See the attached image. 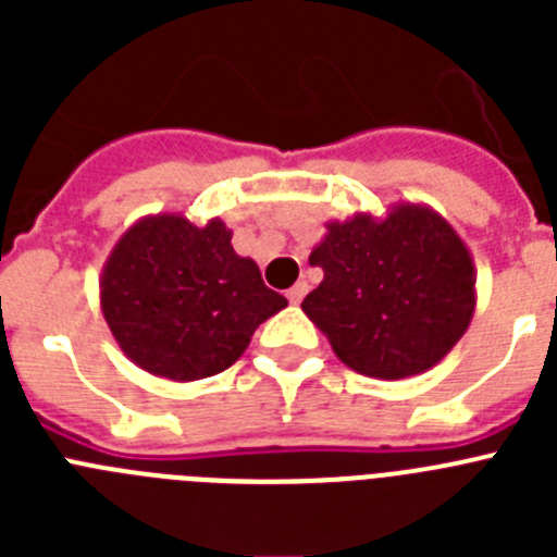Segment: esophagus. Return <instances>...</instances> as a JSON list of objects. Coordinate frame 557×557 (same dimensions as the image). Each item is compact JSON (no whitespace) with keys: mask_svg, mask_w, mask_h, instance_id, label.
Wrapping results in <instances>:
<instances>
[{"mask_svg":"<svg viewBox=\"0 0 557 557\" xmlns=\"http://www.w3.org/2000/svg\"><path fill=\"white\" fill-rule=\"evenodd\" d=\"M307 289H309L307 282H298V284H295V287H289V289H287L289 304H293V307H298V304L304 301V295H307Z\"/></svg>","mask_w":557,"mask_h":557,"instance_id":"obj_1","label":"esophagus"}]
</instances>
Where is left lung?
<instances>
[{
    "mask_svg": "<svg viewBox=\"0 0 557 557\" xmlns=\"http://www.w3.org/2000/svg\"><path fill=\"white\" fill-rule=\"evenodd\" d=\"M309 264L323 268V282L301 309L339 362L366 376L396 382L430 371L474 318L469 245L426 203L329 220Z\"/></svg>",
    "mask_w": 557,
    "mask_h": 557,
    "instance_id": "1",
    "label": "left lung"
}]
</instances>
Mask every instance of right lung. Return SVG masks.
Wrapping results in <instances>:
<instances>
[{"mask_svg":"<svg viewBox=\"0 0 557 557\" xmlns=\"http://www.w3.org/2000/svg\"><path fill=\"white\" fill-rule=\"evenodd\" d=\"M100 307L125 357L172 382L214 376L243 357L256 326L287 307L220 218L178 211L136 220L100 275Z\"/></svg>","mask_w":557,"mask_h":557,"instance_id":"1","label":"right lung"}]
</instances>
